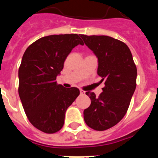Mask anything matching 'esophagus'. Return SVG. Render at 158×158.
<instances>
[{
  "label": "esophagus",
  "mask_w": 158,
  "mask_h": 158,
  "mask_svg": "<svg viewBox=\"0 0 158 158\" xmlns=\"http://www.w3.org/2000/svg\"><path fill=\"white\" fill-rule=\"evenodd\" d=\"M80 93H81V95H84L85 94V91H83V90L80 89Z\"/></svg>",
  "instance_id": "34e87169"
}]
</instances>
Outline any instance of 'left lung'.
<instances>
[{
	"mask_svg": "<svg viewBox=\"0 0 158 158\" xmlns=\"http://www.w3.org/2000/svg\"><path fill=\"white\" fill-rule=\"evenodd\" d=\"M81 37L98 58L97 74L105 85L99 96L86 92L91 104L84 111V119L92 129L105 131L126 115L136 88V65L123 42L107 35Z\"/></svg>",
	"mask_w": 158,
	"mask_h": 158,
	"instance_id": "1",
	"label": "left lung"
}]
</instances>
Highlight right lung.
<instances>
[{"instance_id":"1","label":"right lung","mask_w":158,"mask_h":158,"mask_svg":"<svg viewBox=\"0 0 158 158\" xmlns=\"http://www.w3.org/2000/svg\"><path fill=\"white\" fill-rule=\"evenodd\" d=\"M84 45L80 35H52L31 44L19 68V96L31 123L44 133L63 127L67 108L80 94L77 88L65 89L56 77L69 53Z\"/></svg>"}]
</instances>
